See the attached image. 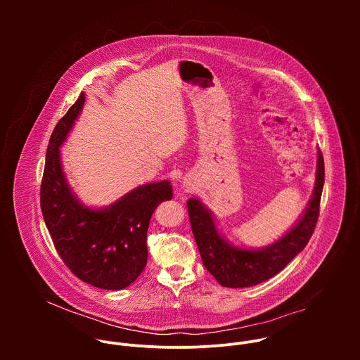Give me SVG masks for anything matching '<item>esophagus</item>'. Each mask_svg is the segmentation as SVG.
I'll return each instance as SVG.
<instances>
[{
    "instance_id": "1",
    "label": "esophagus",
    "mask_w": 360,
    "mask_h": 360,
    "mask_svg": "<svg viewBox=\"0 0 360 360\" xmlns=\"http://www.w3.org/2000/svg\"><path fill=\"white\" fill-rule=\"evenodd\" d=\"M182 188H185V191H189V185H186V184H184Z\"/></svg>"
}]
</instances>
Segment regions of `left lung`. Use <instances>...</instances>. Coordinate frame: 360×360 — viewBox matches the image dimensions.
I'll use <instances>...</instances> for the list:
<instances>
[{"mask_svg":"<svg viewBox=\"0 0 360 360\" xmlns=\"http://www.w3.org/2000/svg\"><path fill=\"white\" fill-rule=\"evenodd\" d=\"M323 184V157L318 148L315 186L307 207L289 231L262 248L233 245L219 231L207 205L196 198L188 199L192 233L203 266L225 288H249L275 276L309 242L318 222Z\"/></svg>","mask_w":360,"mask_h":360,"instance_id":"left-lung-1","label":"left lung"}]
</instances>
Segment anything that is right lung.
I'll list each match as a JSON object with an SVG mask.
<instances>
[{"mask_svg":"<svg viewBox=\"0 0 360 360\" xmlns=\"http://www.w3.org/2000/svg\"><path fill=\"white\" fill-rule=\"evenodd\" d=\"M84 104L81 92L49 138L41 211L58 255L77 278L99 289L121 290L146 265L149 221L158 205L172 198V186L169 181L143 184L108 207L85 205L65 176L60 150Z\"/></svg>","mask_w":360,"mask_h":360,"instance_id":"add662e5","label":"right lung"}]
</instances>
